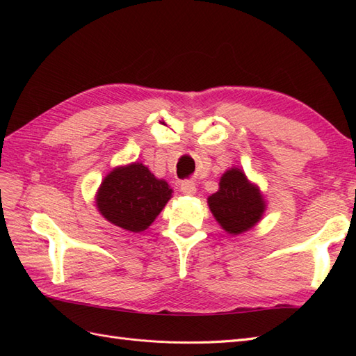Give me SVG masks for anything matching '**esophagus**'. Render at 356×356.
<instances>
[{
  "label": "esophagus",
  "instance_id": "1",
  "mask_svg": "<svg viewBox=\"0 0 356 356\" xmlns=\"http://www.w3.org/2000/svg\"><path fill=\"white\" fill-rule=\"evenodd\" d=\"M182 195H187V196H193L196 195V184L193 181H184L179 187Z\"/></svg>",
  "mask_w": 356,
  "mask_h": 356
}]
</instances>
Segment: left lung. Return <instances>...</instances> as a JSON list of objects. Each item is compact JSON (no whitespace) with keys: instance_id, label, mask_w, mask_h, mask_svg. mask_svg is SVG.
Segmentation results:
<instances>
[{"instance_id":"obj_1","label":"left lung","mask_w":356,"mask_h":356,"mask_svg":"<svg viewBox=\"0 0 356 356\" xmlns=\"http://www.w3.org/2000/svg\"><path fill=\"white\" fill-rule=\"evenodd\" d=\"M208 207L225 233L238 236L261 221L267 203L260 187L233 166L221 175L218 191L208 197Z\"/></svg>"}]
</instances>
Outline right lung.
<instances>
[{
	"label": "right lung",
	"instance_id": "right-lung-1",
	"mask_svg": "<svg viewBox=\"0 0 356 356\" xmlns=\"http://www.w3.org/2000/svg\"><path fill=\"white\" fill-rule=\"evenodd\" d=\"M174 190L145 165L117 166L102 179L95 203L102 217L123 230L139 233L154 222Z\"/></svg>",
	"mask_w": 356,
	"mask_h": 356
}]
</instances>
